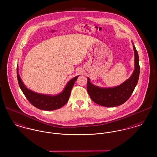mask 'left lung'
Returning a JSON list of instances; mask_svg holds the SVG:
<instances>
[{
  "instance_id": "obj_1",
  "label": "left lung",
  "mask_w": 157,
  "mask_h": 157,
  "mask_svg": "<svg viewBox=\"0 0 157 157\" xmlns=\"http://www.w3.org/2000/svg\"><path fill=\"white\" fill-rule=\"evenodd\" d=\"M134 51L135 69L131 77L119 86L113 88H100L93 85L87 78V91L91 99L96 104L105 107L117 106L125 103L131 96L139 79L140 67L139 56L136 48Z\"/></svg>"
}]
</instances>
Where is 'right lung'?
<instances>
[{
  "label": "right lung",
  "mask_w": 157,
  "mask_h": 157,
  "mask_svg": "<svg viewBox=\"0 0 157 157\" xmlns=\"http://www.w3.org/2000/svg\"><path fill=\"white\" fill-rule=\"evenodd\" d=\"M79 76H75L67 82L63 90L56 95L40 94L28 89L23 84L17 68V77L19 85L23 94L31 104L39 109L53 111L59 109L67 103L71 90Z\"/></svg>",
  "instance_id": "right-lung-1"
}]
</instances>
